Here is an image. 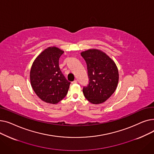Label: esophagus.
I'll return each mask as SVG.
<instances>
[{
	"label": "esophagus",
	"instance_id": "obj_1",
	"mask_svg": "<svg viewBox=\"0 0 154 154\" xmlns=\"http://www.w3.org/2000/svg\"><path fill=\"white\" fill-rule=\"evenodd\" d=\"M76 83H77V80H75L74 81H73V82H72V84H76Z\"/></svg>",
	"mask_w": 154,
	"mask_h": 154
}]
</instances>
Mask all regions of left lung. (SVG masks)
Returning <instances> with one entry per match:
<instances>
[{
    "label": "left lung",
    "mask_w": 154,
    "mask_h": 154,
    "mask_svg": "<svg viewBox=\"0 0 154 154\" xmlns=\"http://www.w3.org/2000/svg\"><path fill=\"white\" fill-rule=\"evenodd\" d=\"M87 63L88 84L83 87L87 100L94 104L107 100L115 92L119 82V71L115 62L97 49L82 52Z\"/></svg>",
    "instance_id": "8db88e82"
}]
</instances>
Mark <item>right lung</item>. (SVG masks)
Masks as SVG:
<instances>
[{"mask_svg": "<svg viewBox=\"0 0 154 154\" xmlns=\"http://www.w3.org/2000/svg\"><path fill=\"white\" fill-rule=\"evenodd\" d=\"M63 51L56 47H50L38 55L30 72L32 88L42 100L57 103L66 96L70 82L64 77L59 60Z\"/></svg>", "mask_w": 154, "mask_h": 154, "instance_id": "add662e5", "label": "right lung"}]
</instances>
